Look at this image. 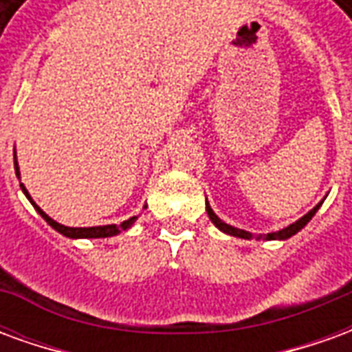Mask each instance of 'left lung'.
I'll list each match as a JSON object with an SVG mask.
<instances>
[{"label":"left lung","mask_w":352,"mask_h":352,"mask_svg":"<svg viewBox=\"0 0 352 352\" xmlns=\"http://www.w3.org/2000/svg\"><path fill=\"white\" fill-rule=\"evenodd\" d=\"M324 201V199H322ZM322 201H318L317 206L311 209L309 213H305L302 217V219H298L296 222H292L290 226H287V228L283 230H277V232H270V234H258V236H254V234H251V232H247V230H241V228H236V226H230V224H226L224 221H221L217 214H214V211L211 209V206H209V201H206V211L207 214H209V219H211V222H213L217 228L221 230V232H224V234H228V236H234V237H241V239H252V237H256V239H262V237H265V239H279V241H285V239H288V237L296 236L300 230L307 224V222L315 217V213L318 211V207L322 206Z\"/></svg>","instance_id":"obj_1"}]
</instances>
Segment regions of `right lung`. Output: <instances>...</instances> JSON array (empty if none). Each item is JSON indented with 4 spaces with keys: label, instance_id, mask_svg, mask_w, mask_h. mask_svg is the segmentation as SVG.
<instances>
[{
    "label": "right lung",
    "instance_id": "obj_1",
    "mask_svg": "<svg viewBox=\"0 0 352 352\" xmlns=\"http://www.w3.org/2000/svg\"><path fill=\"white\" fill-rule=\"evenodd\" d=\"M14 171H16V177H19V181H20V168H19V162H16V151H14ZM20 188H22L24 194H26V198L30 199V204L35 207V211L41 214L45 221L49 222V226H52L56 232H60L62 236L69 237V239H98V237H113L116 236V234L124 232V230L131 228V224L138 221V217H131V219L120 222V224H105V226H90V228H72V226H64V224H60V222H56L54 219H50L49 214L45 213L41 207L35 204L34 199H32V196H30V192L26 190V186H24L22 183H20Z\"/></svg>",
    "mask_w": 352,
    "mask_h": 352
}]
</instances>
